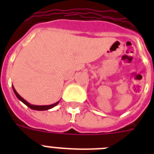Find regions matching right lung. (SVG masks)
<instances>
[{"label": "right lung", "mask_w": 154, "mask_h": 154, "mask_svg": "<svg viewBox=\"0 0 154 154\" xmlns=\"http://www.w3.org/2000/svg\"><path fill=\"white\" fill-rule=\"evenodd\" d=\"M12 88H13V91L14 92V94H15V96H17V99H19V100H21V102H22L24 104H25L28 107H29L30 109H34V110H38V111H42V110H48V109H50L53 108V107H55V106H57V105L59 103V102L60 101H58L57 103H54V104H51V105H47V106H36V105H32V104H30L29 103H28V102L25 100V99H23L22 97H21L20 95H19L18 93L17 92V91L14 89V87L12 85Z\"/></svg>", "instance_id": "obj_1"}]
</instances>
